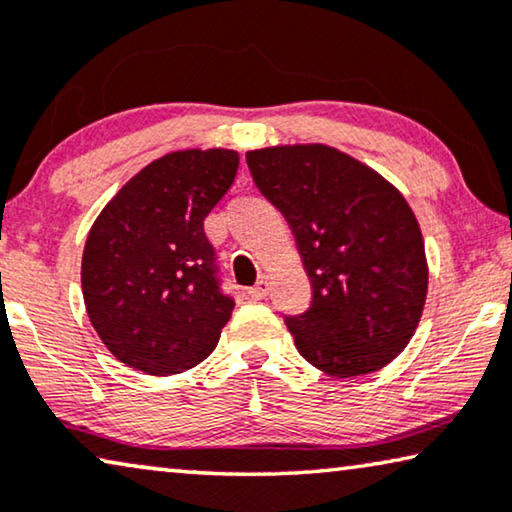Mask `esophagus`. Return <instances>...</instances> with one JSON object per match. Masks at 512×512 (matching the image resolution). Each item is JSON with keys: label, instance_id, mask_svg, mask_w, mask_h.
<instances>
[{"label": "esophagus", "instance_id": "1", "mask_svg": "<svg viewBox=\"0 0 512 512\" xmlns=\"http://www.w3.org/2000/svg\"><path fill=\"white\" fill-rule=\"evenodd\" d=\"M268 293H270V284H268V281H265V279H261L256 286L249 288V298H251V300H263V298H268Z\"/></svg>", "mask_w": 512, "mask_h": 512}]
</instances>
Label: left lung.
<instances>
[{
	"label": "left lung",
	"mask_w": 512,
	"mask_h": 512,
	"mask_svg": "<svg viewBox=\"0 0 512 512\" xmlns=\"http://www.w3.org/2000/svg\"><path fill=\"white\" fill-rule=\"evenodd\" d=\"M261 194L284 214L311 305L286 316L309 365L339 379L376 372L411 342L427 298L416 214L388 180L328 145L247 152Z\"/></svg>",
	"instance_id": "8db88e82"
}]
</instances>
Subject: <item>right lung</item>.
I'll use <instances>...</instances> for the list:
<instances>
[{"label": "right lung", "mask_w": 512, "mask_h": 512, "mask_svg": "<svg viewBox=\"0 0 512 512\" xmlns=\"http://www.w3.org/2000/svg\"><path fill=\"white\" fill-rule=\"evenodd\" d=\"M238 166L233 150L170 152L96 217L83 251V298L96 335L127 367L180 374L217 346L235 300L221 291L203 221Z\"/></svg>", "instance_id": "add662e5"}]
</instances>
